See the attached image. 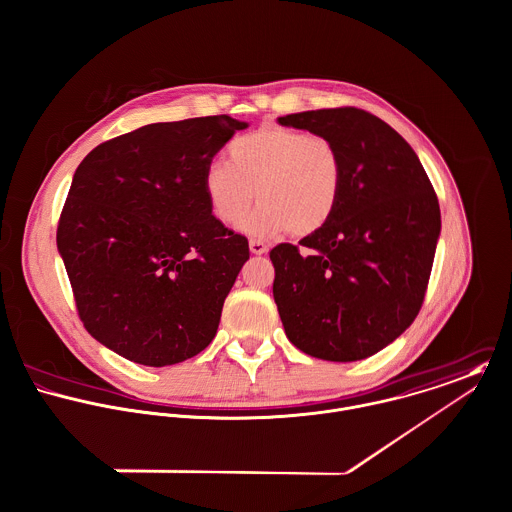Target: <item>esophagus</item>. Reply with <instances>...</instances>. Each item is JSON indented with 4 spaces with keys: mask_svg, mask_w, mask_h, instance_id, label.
<instances>
[{
    "mask_svg": "<svg viewBox=\"0 0 512 512\" xmlns=\"http://www.w3.org/2000/svg\"><path fill=\"white\" fill-rule=\"evenodd\" d=\"M249 249H251L253 255H263V253L269 251L267 243H263V241H259V239H251V241H249Z\"/></svg>",
    "mask_w": 512,
    "mask_h": 512,
    "instance_id": "34e87169",
    "label": "esophagus"
}]
</instances>
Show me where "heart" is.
<instances>
[{"instance_id":"obj_1","label":"heart","mask_w":512,"mask_h":512,"mask_svg":"<svg viewBox=\"0 0 512 512\" xmlns=\"http://www.w3.org/2000/svg\"><path fill=\"white\" fill-rule=\"evenodd\" d=\"M342 186V154L328 136L279 124L239 136L229 146V164L213 162L204 174L211 213L225 225L239 223L255 196L261 200L243 223L255 237L320 231L340 204Z\"/></svg>"}]
</instances>
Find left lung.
I'll return each instance as SVG.
<instances>
[{
    "label": "left lung",
    "mask_w": 512,
    "mask_h": 512,
    "mask_svg": "<svg viewBox=\"0 0 512 512\" xmlns=\"http://www.w3.org/2000/svg\"><path fill=\"white\" fill-rule=\"evenodd\" d=\"M279 122L328 136L344 166L332 219L299 245L269 253L287 338L320 360L368 358L423 305L441 231L437 196L408 142L362 108L307 110Z\"/></svg>",
    "instance_id": "obj_1"
}]
</instances>
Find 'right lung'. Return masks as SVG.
<instances>
[{"label":"right lung","mask_w":512,"mask_h":512,"mask_svg":"<svg viewBox=\"0 0 512 512\" xmlns=\"http://www.w3.org/2000/svg\"><path fill=\"white\" fill-rule=\"evenodd\" d=\"M243 128L227 114L156 122L79 164L57 247L87 332L122 358L162 368L213 340L249 243L211 215L204 174Z\"/></svg>","instance_id":"obj_1"}]
</instances>
